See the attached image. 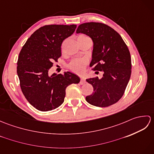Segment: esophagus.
Listing matches in <instances>:
<instances>
[{"instance_id":"34e87169","label":"esophagus","mask_w":154,"mask_h":154,"mask_svg":"<svg viewBox=\"0 0 154 154\" xmlns=\"http://www.w3.org/2000/svg\"><path fill=\"white\" fill-rule=\"evenodd\" d=\"M86 83V81H85V79L84 77H82L81 78V80H80V84L81 85H83Z\"/></svg>"}]
</instances>
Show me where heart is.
<instances>
[{
	"mask_svg": "<svg viewBox=\"0 0 154 154\" xmlns=\"http://www.w3.org/2000/svg\"><path fill=\"white\" fill-rule=\"evenodd\" d=\"M83 36L81 35L79 37ZM89 61L86 58H79L74 59L68 65V67L71 71L76 73H82L85 71L86 66L88 65Z\"/></svg>",
	"mask_w": 154,
	"mask_h": 154,
	"instance_id": "b5f03b06",
	"label": "heart"
}]
</instances>
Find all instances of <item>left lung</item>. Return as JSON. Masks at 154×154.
<instances>
[{
    "label": "left lung",
    "instance_id": "1",
    "mask_svg": "<svg viewBox=\"0 0 154 154\" xmlns=\"http://www.w3.org/2000/svg\"><path fill=\"white\" fill-rule=\"evenodd\" d=\"M76 32L92 39L94 45L90 66L93 70L103 73L101 79L95 77L86 80L92 85L94 91L86 97V100L96 106L112 105L123 96L131 75L128 48L120 35L103 23H84L78 26Z\"/></svg>",
    "mask_w": 154,
    "mask_h": 154
}]
</instances>
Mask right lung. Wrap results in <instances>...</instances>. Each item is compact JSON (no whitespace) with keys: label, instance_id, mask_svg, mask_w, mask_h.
<instances>
[{"label":"right lung","instance_id":"add662e5","mask_svg":"<svg viewBox=\"0 0 154 154\" xmlns=\"http://www.w3.org/2000/svg\"><path fill=\"white\" fill-rule=\"evenodd\" d=\"M76 27L75 24L44 26L31 35L20 52V86L26 99L38 110L45 112L60 106L67 87L79 83V77L70 72L49 75L54 61L61 57L63 40L73 34Z\"/></svg>","mask_w":154,"mask_h":154}]
</instances>
